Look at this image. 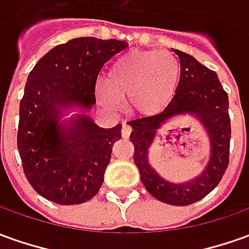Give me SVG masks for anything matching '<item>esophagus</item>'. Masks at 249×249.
Listing matches in <instances>:
<instances>
[{"label": "esophagus", "mask_w": 249, "mask_h": 249, "mask_svg": "<svg viewBox=\"0 0 249 249\" xmlns=\"http://www.w3.org/2000/svg\"><path fill=\"white\" fill-rule=\"evenodd\" d=\"M130 135V128L129 125L126 124V123H123V128H121V136L124 137V139H128Z\"/></svg>", "instance_id": "1"}]
</instances>
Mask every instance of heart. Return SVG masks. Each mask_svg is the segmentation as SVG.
Listing matches in <instances>:
<instances>
[{"label": "heart", "mask_w": 249, "mask_h": 249, "mask_svg": "<svg viewBox=\"0 0 249 249\" xmlns=\"http://www.w3.org/2000/svg\"><path fill=\"white\" fill-rule=\"evenodd\" d=\"M180 67L170 53L129 51L110 66L107 79L97 85L101 104L117 109L120 95H126L129 110L139 116L156 114L173 100Z\"/></svg>", "instance_id": "1"}]
</instances>
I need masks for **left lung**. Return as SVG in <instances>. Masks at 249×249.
Segmentation results:
<instances>
[{
	"label": "left lung",
	"instance_id": "left-lung-1",
	"mask_svg": "<svg viewBox=\"0 0 249 249\" xmlns=\"http://www.w3.org/2000/svg\"><path fill=\"white\" fill-rule=\"evenodd\" d=\"M180 60V81L177 93L160 113L130 120L129 140L135 147L133 160L140 179L148 193L161 202L187 206L206 197L220 183L229 164L231 119L227 91L214 71L208 69L189 53L174 50ZM191 112L203 121L212 142L208 167L197 178L187 182H173L156 171L148 158L149 145L161 124L177 114Z\"/></svg>",
	"mask_w": 249,
	"mask_h": 249
}]
</instances>
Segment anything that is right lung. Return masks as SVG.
Masks as SVG:
<instances>
[{
	"mask_svg": "<svg viewBox=\"0 0 249 249\" xmlns=\"http://www.w3.org/2000/svg\"><path fill=\"white\" fill-rule=\"evenodd\" d=\"M125 47L124 40L76 37L47 52L29 72L17 148L31 186L52 202H86L104 182L121 124L101 128L88 109L95 104L101 69ZM72 106L81 112L67 119L65 109Z\"/></svg>",
	"mask_w": 249,
	"mask_h": 249,
	"instance_id": "right-lung-1",
	"label": "right lung"
}]
</instances>
